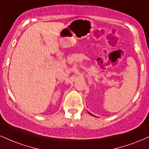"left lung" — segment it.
Instances as JSON below:
<instances>
[{
	"label": "left lung",
	"mask_w": 149,
	"mask_h": 149,
	"mask_svg": "<svg viewBox=\"0 0 149 149\" xmlns=\"http://www.w3.org/2000/svg\"><path fill=\"white\" fill-rule=\"evenodd\" d=\"M88 113H89V112H88ZM90 113V115H92V114H91V113ZM92 116H93V115H92Z\"/></svg>",
	"instance_id": "obj_1"
}]
</instances>
